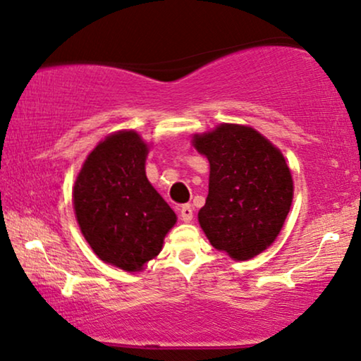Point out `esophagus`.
Wrapping results in <instances>:
<instances>
[{
  "mask_svg": "<svg viewBox=\"0 0 361 361\" xmlns=\"http://www.w3.org/2000/svg\"><path fill=\"white\" fill-rule=\"evenodd\" d=\"M180 216H181V221L191 222L192 221V207H191V204H183L181 209H180Z\"/></svg>",
  "mask_w": 361,
  "mask_h": 361,
  "instance_id": "esophagus-1",
  "label": "esophagus"
}]
</instances>
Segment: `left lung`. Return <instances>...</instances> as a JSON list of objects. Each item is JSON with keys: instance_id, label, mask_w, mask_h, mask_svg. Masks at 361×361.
<instances>
[{"instance_id": "obj_1", "label": "left lung", "mask_w": 361, "mask_h": 361, "mask_svg": "<svg viewBox=\"0 0 361 361\" xmlns=\"http://www.w3.org/2000/svg\"><path fill=\"white\" fill-rule=\"evenodd\" d=\"M211 165L200 224L212 247L248 260L271 245L293 201V178L281 152L255 129L222 124L195 135Z\"/></svg>"}]
</instances>
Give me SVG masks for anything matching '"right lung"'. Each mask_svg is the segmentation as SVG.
Instances as JSON below:
<instances>
[{
	"instance_id": "right-lung-1",
	"label": "right lung",
	"mask_w": 361,
	"mask_h": 361,
	"mask_svg": "<svg viewBox=\"0 0 361 361\" xmlns=\"http://www.w3.org/2000/svg\"><path fill=\"white\" fill-rule=\"evenodd\" d=\"M147 152L132 130L106 137L75 181V212L86 242L101 260L126 271H139L159 255L176 222L147 180Z\"/></svg>"
}]
</instances>
